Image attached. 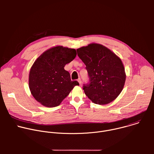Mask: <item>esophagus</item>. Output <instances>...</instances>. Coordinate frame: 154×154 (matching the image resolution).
Wrapping results in <instances>:
<instances>
[{"mask_svg": "<svg viewBox=\"0 0 154 154\" xmlns=\"http://www.w3.org/2000/svg\"><path fill=\"white\" fill-rule=\"evenodd\" d=\"M77 81H78V82L79 83V84H80V85H81V83H82V81H81V79H79L77 80Z\"/></svg>", "mask_w": 154, "mask_h": 154, "instance_id": "esophagus-1", "label": "esophagus"}]
</instances>
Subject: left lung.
Here are the masks:
<instances>
[{
    "mask_svg": "<svg viewBox=\"0 0 154 154\" xmlns=\"http://www.w3.org/2000/svg\"><path fill=\"white\" fill-rule=\"evenodd\" d=\"M77 52L86 65L90 77V83L83 86L85 94L96 104L105 105L113 101L123 90L126 79L121 58L97 43L79 48Z\"/></svg>",
    "mask_w": 154,
    "mask_h": 154,
    "instance_id": "left-lung-1",
    "label": "left lung"
}]
</instances>
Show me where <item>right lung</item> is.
<instances>
[{"label":"right lung","instance_id":"add662e5","mask_svg":"<svg viewBox=\"0 0 154 154\" xmlns=\"http://www.w3.org/2000/svg\"><path fill=\"white\" fill-rule=\"evenodd\" d=\"M75 49L57 46L44 52L31 67L29 86L36 101L46 107L58 106L74 87L79 85L72 81L64 66L76 57Z\"/></svg>","mask_w":154,"mask_h":154}]
</instances>
